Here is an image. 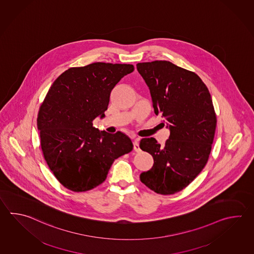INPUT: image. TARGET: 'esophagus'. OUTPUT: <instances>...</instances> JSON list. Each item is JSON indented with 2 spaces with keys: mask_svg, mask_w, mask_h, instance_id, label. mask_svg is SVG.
I'll use <instances>...</instances> for the list:
<instances>
[{
  "mask_svg": "<svg viewBox=\"0 0 254 254\" xmlns=\"http://www.w3.org/2000/svg\"><path fill=\"white\" fill-rule=\"evenodd\" d=\"M133 145H134V150H135V152H139V144H138V139H137V138L134 140V142H133Z\"/></svg>",
  "mask_w": 254,
  "mask_h": 254,
  "instance_id": "34e87169",
  "label": "esophagus"
}]
</instances>
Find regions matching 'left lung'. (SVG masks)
<instances>
[{"mask_svg": "<svg viewBox=\"0 0 254 254\" xmlns=\"http://www.w3.org/2000/svg\"><path fill=\"white\" fill-rule=\"evenodd\" d=\"M137 71L150 90L156 116L170 130L164 147L154 137L140 148L154 165L140 180L161 194H174L193 181L207 163L216 127V116L207 87L194 72L166 61L137 63Z\"/></svg>", "mask_w": 254, "mask_h": 254, "instance_id": "1", "label": "left lung"}]
</instances>
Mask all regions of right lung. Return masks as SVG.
<instances>
[{
	"mask_svg": "<svg viewBox=\"0 0 254 254\" xmlns=\"http://www.w3.org/2000/svg\"><path fill=\"white\" fill-rule=\"evenodd\" d=\"M131 64L95 63L70 67L53 82L37 119L48 166L63 187L86 191L102 184L115 159L133 149L122 132L109 134L93 126L103 119L110 94Z\"/></svg>",
	"mask_w": 254,
	"mask_h": 254,
	"instance_id": "1",
	"label": "right lung"
}]
</instances>
